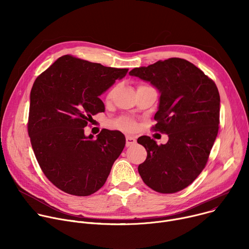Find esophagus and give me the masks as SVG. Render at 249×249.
<instances>
[{
  "mask_svg": "<svg viewBox=\"0 0 249 249\" xmlns=\"http://www.w3.org/2000/svg\"><path fill=\"white\" fill-rule=\"evenodd\" d=\"M136 139L132 136H126V146L129 147V146H132V145H135L136 144Z\"/></svg>",
  "mask_w": 249,
  "mask_h": 249,
  "instance_id": "esophagus-1",
  "label": "esophagus"
}]
</instances>
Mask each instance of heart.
<instances>
[{"instance_id":"heart-1","label":"heart","mask_w":249,"mask_h":249,"mask_svg":"<svg viewBox=\"0 0 249 249\" xmlns=\"http://www.w3.org/2000/svg\"><path fill=\"white\" fill-rule=\"evenodd\" d=\"M112 93H113V90H110L108 92L107 99H110L112 97ZM114 124L117 128L127 130V131H132V130L136 129V127H137L135 120H133L132 118H129V117H120L114 122Z\"/></svg>"}]
</instances>
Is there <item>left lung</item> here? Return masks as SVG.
<instances>
[{"mask_svg": "<svg viewBox=\"0 0 249 249\" xmlns=\"http://www.w3.org/2000/svg\"><path fill=\"white\" fill-rule=\"evenodd\" d=\"M130 76L149 82L160 93L155 131L167 134L158 145L142 136L148 153L138 166L142 179L160 193H175L190 185L204 169L219 131L220 94L216 84L187 60L169 58L133 69Z\"/></svg>", "mask_w": 249, "mask_h": 249, "instance_id": "1", "label": "left lung"}]
</instances>
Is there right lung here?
Here are the masks:
<instances>
[{
    "label": "right lung",
    "mask_w": 249,
    "mask_h": 249,
    "mask_svg": "<svg viewBox=\"0 0 249 249\" xmlns=\"http://www.w3.org/2000/svg\"><path fill=\"white\" fill-rule=\"evenodd\" d=\"M127 73L128 69L65 55L35 80L28 135L43 173L60 190L89 196L107 179L125 147V137L104 129L93 138L86 136L84 128L105 109L99 96Z\"/></svg>",
    "instance_id": "obj_1"
}]
</instances>
